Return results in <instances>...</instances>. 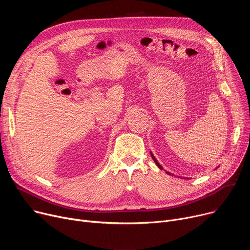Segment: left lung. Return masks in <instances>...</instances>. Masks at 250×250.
Masks as SVG:
<instances>
[{
	"label": "left lung",
	"instance_id": "obj_1",
	"mask_svg": "<svg viewBox=\"0 0 250 250\" xmlns=\"http://www.w3.org/2000/svg\"><path fill=\"white\" fill-rule=\"evenodd\" d=\"M150 153H151V152H150ZM151 156H152V158H153V160L155 161V163L157 164V166H158V167H159L160 169H163V168H162V166H161V165H160V164L158 163V161H157V160H156V158H155V157H154V155H153L152 153H151ZM166 173H167V174H169V175H171V173H170V172H166Z\"/></svg>",
	"mask_w": 250,
	"mask_h": 250
}]
</instances>
